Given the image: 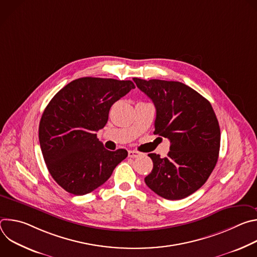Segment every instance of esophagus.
<instances>
[{"instance_id":"esophagus-1","label":"esophagus","mask_w":257,"mask_h":257,"mask_svg":"<svg viewBox=\"0 0 257 257\" xmlns=\"http://www.w3.org/2000/svg\"><path fill=\"white\" fill-rule=\"evenodd\" d=\"M128 156H129V158H137V157L140 156V154L136 151H129Z\"/></svg>"}]
</instances>
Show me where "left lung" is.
I'll list each match as a JSON object with an SVG mask.
<instances>
[{
	"label": "left lung",
	"instance_id": "obj_1",
	"mask_svg": "<svg viewBox=\"0 0 257 257\" xmlns=\"http://www.w3.org/2000/svg\"><path fill=\"white\" fill-rule=\"evenodd\" d=\"M133 80L156 106L154 133L171 142L167 158L149 155L154 168L144 178L145 184L163 198H185L204 184L217 162L221 130L213 108L184 83Z\"/></svg>",
	"mask_w": 257,
	"mask_h": 257
}]
</instances>
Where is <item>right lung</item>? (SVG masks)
I'll return each instance as SVG.
<instances>
[{"label":"right lung","mask_w":257,"mask_h":257,"mask_svg":"<svg viewBox=\"0 0 257 257\" xmlns=\"http://www.w3.org/2000/svg\"><path fill=\"white\" fill-rule=\"evenodd\" d=\"M135 88L131 80L82 77L64 86L43 113L39 138L54 180L74 195L90 193L111 177L126 150L109 152L97 139L114 102Z\"/></svg>","instance_id":"obj_1"}]
</instances>
